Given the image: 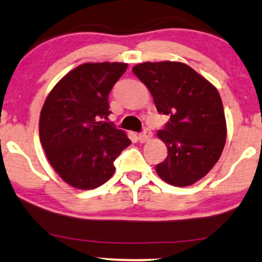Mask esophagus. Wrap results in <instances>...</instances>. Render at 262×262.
Segmentation results:
<instances>
[{"label":"esophagus","instance_id":"34e87169","mask_svg":"<svg viewBox=\"0 0 262 262\" xmlns=\"http://www.w3.org/2000/svg\"><path fill=\"white\" fill-rule=\"evenodd\" d=\"M151 136H153V134H151L149 128H144V130L140 134V136H138V140H140L141 143H144V142L149 141Z\"/></svg>","mask_w":262,"mask_h":262}]
</instances>
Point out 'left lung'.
<instances>
[{
    "label": "left lung",
    "instance_id": "left-lung-1",
    "mask_svg": "<svg viewBox=\"0 0 262 262\" xmlns=\"http://www.w3.org/2000/svg\"><path fill=\"white\" fill-rule=\"evenodd\" d=\"M132 72L153 96L160 114L169 116L158 137L167 157L156 170L169 185L186 187L204 177L220 159L226 119L217 90L195 70L179 62L142 63Z\"/></svg>",
    "mask_w": 262,
    "mask_h": 262
}]
</instances>
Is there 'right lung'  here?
Masks as SVG:
<instances>
[{"label": "right lung", "mask_w": 262, "mask_h": 262, "mask_svg": "<svg viewBox=\"0 0 262 262\" xmlns=\"http://www.w3.org/2000/svg\"><path fill=\"white\" fill-rule=\"evenodd\" d=\"M126 69L125 63L79 66L53 87L42 106V147L58 175L75 188L106 182L115 159L131 144L124 131L105 121L109 92Z\"/></svg>", "instance_id": "add662e5"}]
</instances>
